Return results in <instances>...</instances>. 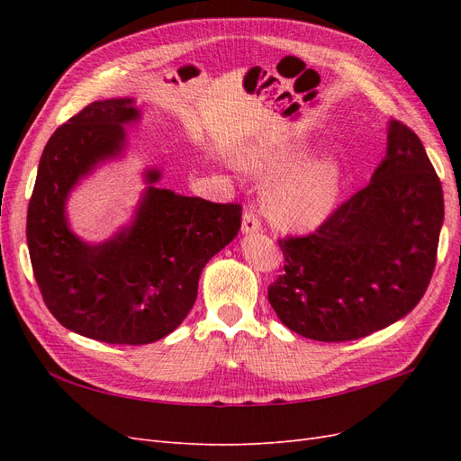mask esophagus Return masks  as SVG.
I'll return each instance as SVG.
<instances>
[{
	"instance_id": "34e87169",
	"label": "esophagus",
	"mask_w": 461,
	"mask_h": 461,
	"mask_svg": "<svg viewBox=\"0 0 461 461\" xmlns=\"http://www.w3.org/2000/svg\"><path fill=\"white\" fill-rule=\"evenodd\" d=\"M259 229H261V219L256 212V207L249 205L244 212V217H242V230L244 232H256Z\"/></svg>"
}]
</instances>
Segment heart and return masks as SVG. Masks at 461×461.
<instances>
[{
	"label": "heart",
	"mask_w": 461,
	"mask_h": 461,
	"mask_svg": "<svg viewBox=\"0 0 461 461\" xmlns=\"http://www.w3.org/2000/svg\"><path fill=\"white\" fill-rule=\"evenodd\" d=\"M286 148L259 146L249 149L244 163L252 171H275L290 161ZM342 186L340 165L332 159H315L292 167L278 176L265 196V209L281 227L303 229L323 219L339 200Z\"/></svg>",
	"instance_id": "b5f03b06"
}]
</instances>
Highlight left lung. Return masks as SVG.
<instances>
[{
  "label": "left lung",
  "mask_w": 461,
  "mask_h": 461,
  "mask_svg": "<svg viewBox=\"0 0 461 461\" xmlns=\"http://www.w3.org/2000/svg\"><path fill=\"white\" fill-rule=\"evenodd\" d=\"M444 219L440 178L408 124L390 119L369 185L305 236L278 239L276 317L302 337L346 342L408 315L430 283Z\"/></svg>",
  "instance_id": "1"
}]
</instances>
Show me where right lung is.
<instances>
[{
	"label": "right lung",
	"instance_id": "1",
	"mask_svg": "<svg viewBox=\"0 0 461 461\" xmlns=\"http://www.w3.org/2000/svg\"><path fill=\"white\" fill-rule=\"evenodd\" d=\"M131 97L94 102L51 134L26 217L34 278L68 330L107 344H149L183 323L205 263L240 229V203H215L148 186L129 229L90 246L68 230L65 200L80 176L124 146L138 119ZM148 183L159 180L149 171Z\"/></svg>",
	"mask_w": 461,
	"mask_h": 461
}]
</instances>
